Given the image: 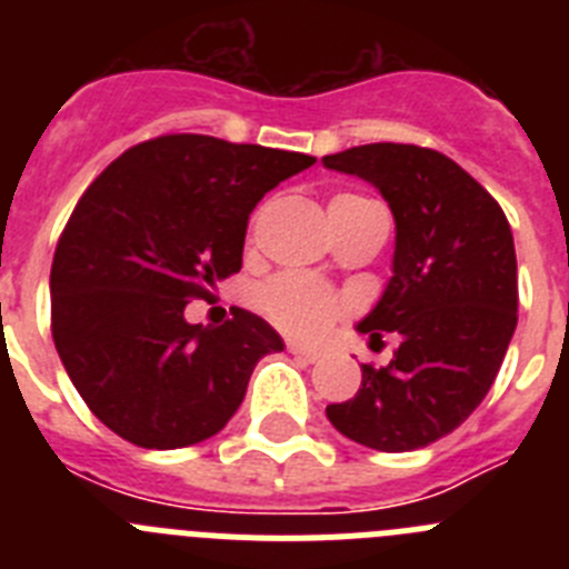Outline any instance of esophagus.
I'll list each match as a JSON object with an SVG mask.
<instances>
[{"label":"esophagus","instance_id":"esophagus-1","mask_svg":"<svg viewBox=\"0 0 569 569\" xmlns=\"http://www.w3.org/2000/svg\"><path fill=\"white\" fill-rule=\"evenodd\" d=\"M288 350L290 353L296 356V359H301V361H308V365H316V361L321 359V353L319 350H313V347H301V345H288Z\"/></svg>","mask_w":569,"mask_h":569}]
</instances>
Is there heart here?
I'll return each mask as SVG.
<instances>
[{
	"instance_id": "b5f03b06",
	"label": "heart",
	"mask_w": 569,
	"mask_h": 569,
	"mask_svg": "<svg viewBox=\"0 0 569 569\" xmlns=\"http://www.w3.org/2000/svg\"><path fill=\"white\" fill-rule=\"evenodd\" d=\"M336 199H356V196L341 193ZM259 305L276 328L308 341L321 339L350 310L345 296L299 273H281L270 279L259 290Z\"/></svg>"
}]
</instances>
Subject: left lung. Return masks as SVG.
Listing matches in <instances>:
<instances>
[{
	"label": "left lung",
	"instance_id": "left-lung-1",
	"mask_svg": "<svg viewBox=\"0 0 569 569\" xmlns=\"http://www.w3.org/2000/svg\"><path fill=\"white\" fill-rule=\"evenodd\" d=\"M321 162L376 184L393 210V279L359 333L399 336L390 365H361V387L328 405V419L373 450H419L453 433L505 361L519 321L510 222L439 150L376 142Z\"/></svg>",
	"mask_w": 569,
	"mask_h": 569
}]
</instances>
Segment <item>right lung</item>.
Wrapping results in <instances>:
<instances>
[{
	"label": "right lung",
	"mask_w": 569,
	"mask_h": 569,
	"mask_svg": "<svg viewBox=\"0 0 569 569\" xmlns=\"http://www.w3.org/2000/svg\"><path fill=\"white\" fill-rule=\"evenodd\" d=\"M313 162L168 133L90 182L50 264V333L90 413L116 436L148 450L210 439L244 399L256 361L284 347L250 310L202 328L184 308L239 273L261 196Z\"/></svg>",
	"instance_id": "obj_1"
}]
</instances>
